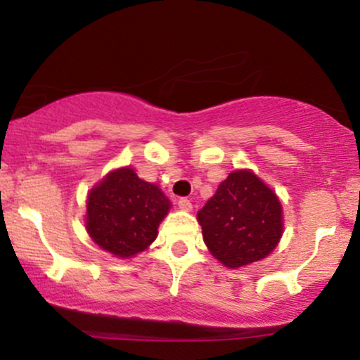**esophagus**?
Returning <instances> with one entry per match:
<instances>
[{"instance_id":"34e87169","label":"esophagus","mask_w":360,"mask_h":360,"mask_svg":"<svg viewBox=\"0 0 360 360\" xmlns=\"http://www.w3.org/2000/svg\"><path fill=\"white\" fill-rule=\"evenodd\" d=\"M177 205H179V208L184 210V212H189V210H193L191 201H189L188 198H179V201H177Z\"/></svg>"}]
</instances>
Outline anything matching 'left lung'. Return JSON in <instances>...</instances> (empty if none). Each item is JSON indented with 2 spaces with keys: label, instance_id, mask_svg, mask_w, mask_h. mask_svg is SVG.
<instances>
[{
  "label": "left lung",
  "instance_id": "obj_1",
  "mask_svg": "<svg viewBox=\"0 0 360 360\" xmlns=\"http://www.w3.org/2000/svg\"><path fill=\"white\" fill-rule=\"evenodd\" d=\"M198 221L210 252L232 269L269 255L283 233L278 196L250 171L230 172Z\"/></svg>",
  "mask_w": 360,
  "mask_h": 360
}]
</instances>
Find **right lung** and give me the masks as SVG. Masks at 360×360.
Here are the masks:
<instances>
[{"instance_id":"add662e5","label":"right lung","mask_w":360,"mask_h":360,"mask_svg":"<svg viewBox=\"0 0 360 360\" xmlns=\"http://www.w3.org/2000/svg\"><path fill=\"white\" fill-rule=\"evenodd\" d=\"M86 208L91 238L117 257H131L155 240L157 226L171 203L155 184L125 167L110 172L91 189Z\"/></svg>"}]
</instances>
